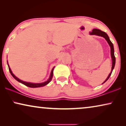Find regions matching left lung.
<instances>
[{"instance_id": "left-lung-1", "label": "left lung", "mask_w": 126, "mask_h": 126, "mask_svg": "<svg viewBox=\"0 0 126 126\" xmlns=\"http://www.w3.org/2000/svg\"><path fill=\"white\" fill-rule=\"evenodd\" d=\"M91 35H98V36H101V37H104L105 39H106V41H107L108 44H109V45L111 47V58H112V68H111V73L109 74L108 76L107 77V78L106 79V80L104 81V82L103 84H104L105 82L107 81L108 80V79H109V77L111 76L112 72V70L115 67V57L114 55V49H113V44L111 42V41H110V39L109 38V37H108L107 34L106 32H102L100 30H99V29H93L92 32H90Z\"/></svg>"}]
</instances>
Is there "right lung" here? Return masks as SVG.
Here are the masks:
<instances>
[{
	"label": "right lung",
	"mask_w": 126,
	"mask_h": 126,
	"mask_svg": "<svg viewBox=\"0 0 126 126\" xmlns=\"http://www.w3.org/2000/svg\"><path fill=\"white\" fill-rule=\"evenodd\" d=\"M7 64H8V62H7ZM8 69H9V71L10 72V73H11V75L13 76V77L14 78L15 80L18 81L20 83L24 84V85H25L26 86H27V87H30V88H38V87H44V86L47 85V84H49L50 82L51 81V79L53 78V69H54V67L52 69V70H51V73H50V77L49 79H48V80L44 82H42V83H32V82H26V81H22L21 80H20V79H19L18 77H16L14 75L13 73V72H12L11 69H10V66H9V65L8 64Z\"/></svg>",
	"instance_id": "right-lung-1"
}]
</instances>
